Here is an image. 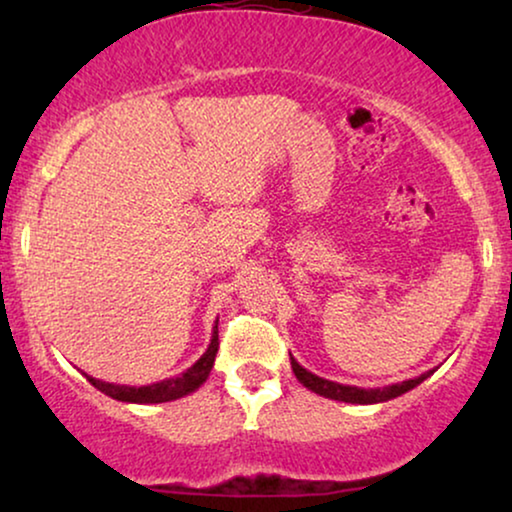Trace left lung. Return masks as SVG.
Segmentation results:
<instances>
[{"mask_svg":"<svg viewBox=\"0 0 512 512\" xmlns=\"http://www.w3.org/2000/svg\"><path fill=\"white\" fill-rule=\"evenodd\" d=\"M291 368L293 373H296L298 382L307 387L314 394L324 396V398H333V401H342V403H359V405H370V403H384V401H391V398L405 394V391L415 389L417 384H422L426 377H429L433 370L429 373L415 377V380H405V382H398V384H389V387H377V389H361V387H352V384H338V382H331V380H324V377L310 373V370H305L300 363L293 359L291 356Z\"/></svg>","mask_w":512,"mask_h":512,"instance_id":"1","label":"left lung"}]
</instances>
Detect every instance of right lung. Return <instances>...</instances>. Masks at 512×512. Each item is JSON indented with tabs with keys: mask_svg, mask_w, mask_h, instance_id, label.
<instances>
[{
	"mask_svg": "<svg viewBox=\"0 0 512 512\" xmlns=\"http://www.w3.org/2000/svg\"><path fill=\"white\" fill-rule=\"evenodd\" d=\"M216 352H219V321L214 324L212 331V342H209L207 352L200 356L198 361L193 363L186 373H181L179 377H170V380L156 382V384H146V387H128V384H114V382H102L95 380V377H88V382L93 384L95 389H100L102 394H107L116 401L123 403H167L174 401V398H181L186 394H191L200 387L202 382L207 380L209 373L214 368V359Z\"/></svg>",
	"mask_w": 512,
	"mask_h": 512,
	"instance_id": "add662e5",
	"label": "right lung"
}]
</instances>
